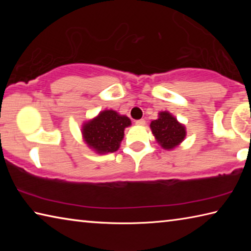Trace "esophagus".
Returning a JSON list of instances; mask_svg holds the SVG:
<instances>
[{
  "label": "esophagus",
  "instance_id": "esophagus-1",
  "mask_svg": "<svg viewBox=\"0 0 251 251\" xmlns=\"http://www.w3.org/2000/svg\"><path fill=\"white\" fill-rule=\"evenodd\" d=\"M145 123H146V121L145 120H143V118H142V120H137V121H136L135 122V124L136 125H145Z\"/></svg>",
  "mask_w": 251,
  "mask_h": 251
}]
</instances>
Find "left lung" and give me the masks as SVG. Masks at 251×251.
<instances>
[{"label":"left lung","instance_id":"8db88e82","mask_svg":"<svg viewBox=\"0 0 251 251\" xmlns=\"http://www.w3.org/2000/svg\"><path fill=\"white\" fill-rule=\"evenodd\" d=\"M151 128L159 145L165 150H173L184 141L185 127L168 112L159 113L158 120L151 123Z\"/></svg>","mask_w":251,"mask_h":251}]
</instances>
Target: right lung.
Wrapping results in <instances>:
<instances>
[{
  "label": "right lung",
  "mask_w": 251,
  "mask_h": 251,
  "mask_svg": "<svg viewBox=\"0 0 251 251\" xmlns=\"http://www.w3.org/2000/svg\"><path fill=\"white\" fill-rule=\"evenodd\" d=\"M130 125V120L118 115L115 110H104L94 120L83 126L85 142L99 154L114 152L118 150L124 137V129Z\"/></svg>",
  "instance_id": "obj_1"
}]
</instances>
